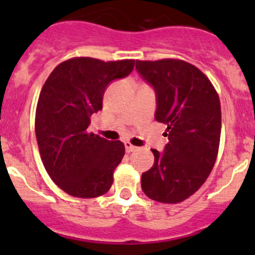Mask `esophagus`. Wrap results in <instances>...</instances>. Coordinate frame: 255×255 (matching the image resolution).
I'll return each instance as SVG.
<instances>
[{"label":"esophagus","instance_id":"obj_1","mask_svg":"<svg viewBox=\"0 0 255 255\" xmlns=\"http://www.w3.org/2000/svg\"><path fill=\"white\" fill-rule=\"evenodd\" d=\"M125 146H126V151H127V153H132V151H134L135 149H137V146H134L132 143H129V142H126Z\"/></svg>","mask_w":255,"mask_h":255}]
</instances>
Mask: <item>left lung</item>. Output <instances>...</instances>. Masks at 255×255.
<instances>
[{
	"mask_svg": "<svg viewBox=\"0 0 255 255\" xmlns=\"http://www.w3.org/2000/svg\"><path fill=\"white\" fill-rule=\"evenodd\" d=\"M135 68L156 92L155 120L166 126L163 153L151 149L154 165L142 174L149 199L179 204L206 181L217 159L221 104L208 78L180 59L137 60Z\"/></svg>",
	"mask_w": 255,
	"mask_h": 255,
	"instance_id": "8db88e82",
	"label": "left lung"
}]
</instances>
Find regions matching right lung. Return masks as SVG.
Segmentation results:
<instances>
[{"mask_svg":"<svg viewBox=\"0 0 255 255\" xmlns=\"http://www.w3.org/2000/svg\"><path fill=\"white\" fill-rule=\"evenodd\" d=\"M133 68V59L76 56L59 64L43 85L35 110V137L45 170L66 194L94 199L111 189L125 144L105 139L87 127L92 113L102 110L107 85Z\"/></svg>","mask_w":255,"mask_h":255,"instance_id":"add662e5","label":"right lung"}]
</instances>
